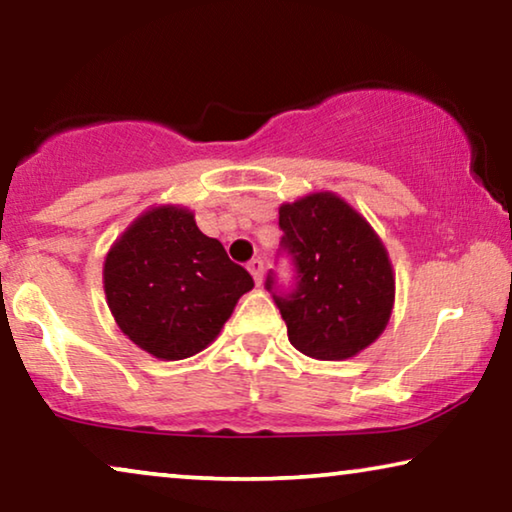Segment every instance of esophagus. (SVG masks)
<instances>
[{"label":"esophagus","mask_w":512,"mask_h":512,"mask_svg":"<svg viewBox=\"0 0 512 512\" xmlns=\"http://www.w3.org/2000/svg\"><path fill=\"white\" fill-rule=\"evenodd\" d=\"M247 270L251 272V277H254L256 286H261V281H263V261H261V258H251V261L247 263Z\"/></svg>","instance_id":"1"}]
</instances>
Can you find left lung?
I'll use <instances>...</instances> for the list:
<instances>
[{"mask_svg":"<svg viewBox=\"0 0 512 512\" xmlns=\"http://www.w3.org/2000/svg\"><path fill=\"white\" fill-rule=\"evenodd\" d=\"M281 249L295 286L265 288L286 321L288 342L316 360H346L379 339L395 305V274L379 235L342 198L321 191L279 207Z\"/></svg>","mask_w":512,"mask_h":512,"instance_id":"1","label":"left lung"}]
</instances>
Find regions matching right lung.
I'll return each instance as SVG.
<instances>
[{"label":"right lung","instance_id":"1","mask_svg":"<svg viewBox=\"0 0 512 512\" xmlns=\"http://www.w3.org/2000/svg\"><path fill=\"white\" fill-rule=\"evenodd\" d=\"M251 288V274L180 205L140 214L103 263L115 323L159 360L191 358L212 344Z\"/></svg>","mask_w":512,"mask_h":512}]
</instances>
